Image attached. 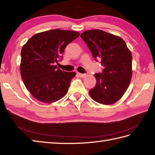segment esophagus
Instances as JSON below:
<instances>
[{
  "instance_id": "1",
  "label": "esophagus",
  "mask_w": 155,
  "mask_h": 155,
  "mask_svg": "<svg viewBox=\"0 0 155 155\" xmlns=\"http://www.w3.org/2000/svg\"><path fill=\"white\" fill-rule=\"evenodd\" d=\"M79 76H80V78H84L87 76V74H80V73H78V74Z\"/></svg>"
}]
</instances>
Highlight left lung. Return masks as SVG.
I'll list each match as a JSON object with an SVG mask.
<instances>
[{"instance_id":"8db88e82","label":"left lung","mask_w":155,"mask_h":155,"mask_svg":"<svg viewBox=\"0 0 155 155\" xmlns=\"http://www.w3.org/2000/svg\"><path fill=\"white\" fill-rule=\"evenodd\" d=\"M93 57L101 59L103 74H95L96 86L89 91L95 101L104 105L116 103L129 87L132 77V55L121 37L100 29L81 34Z\"/></svg>"}]
</instances>
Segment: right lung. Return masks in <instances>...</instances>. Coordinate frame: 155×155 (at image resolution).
<instances>
[{"label":"right lung","instance_id":"obj_1","mask_svg":"<svg viewBox=\"0 0 155 155\" xmlns=\"http://www.w3.org/2000/svg\"><path fill=\"white\" fill-rule=\"evenodd\" d=\"M80 33L59 29L36 33L21 48L20 74L26 89L35 99L45 103L65 96L75 72H66L54 65L66 47Z\"/></svg>","mask_w":155,"mask_h":155}]
</instances>
